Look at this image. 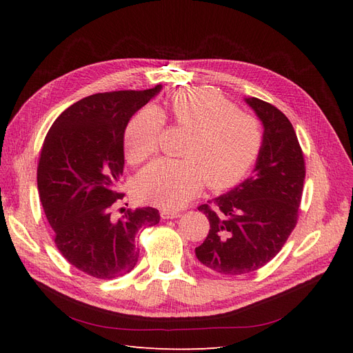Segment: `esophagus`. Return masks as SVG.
<instances>
[{
	"mask_svg": "<svg viewBox=\"0 0 353 353\" xmlns=\"http://www.w3.org/2000/svg\"><path fill=\"white\" fill-rule=\"evenodd\" d=\"M160 216H162L163 219H175V218L181 216V213L175 212V210H170V209H163L162 212H160Z\"/></svg>",
	"mask_w": 353,
	"mask_h": 353,
	"instance_id": "1",
	"label": "esophagus"
}]
</instances>
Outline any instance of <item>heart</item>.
<instances>
[{
	"instance_id": "1",
	"label": "heart",
	"mask_w": 353,
	"mask_h": 353,
	"mask_svg": "<svg viewBox=\"0 0 353 353\" xmlns=\"http://www.w3.org/2000/svg\"><path fill=\"white\" fill-rule=\"evenodd\" d=\"M165 117L191 132L183 160L157 159L137 176V193L159 206L178 209L203 184L222 188L236 183L250 168L262 145L259 121L210 90H183L166 110L153 105L137 112L125 128L126 156L141 163L157 152Z\"/></svg>"
}]
</instances>
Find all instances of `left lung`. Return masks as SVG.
Returning a JSON list of instances; mask_svg holds the SVG:
<instances>
[{"label":"left lung","mask_w":353,"mask_h":353,"mask_svg":"<svg viewBox=\"0 0 353 353\" xmlns=\"http://www.w3.org/2000/svg\"><path fill=\"white\" fill-rule=\"evenodd\" d=\"M263 125V140L252 175L199 206L210 223L197 259L225 275L253 272L281 250L294 230L301 206L305 159L292 122L275 105L245 99Z\"/></svg>","instance_id":"8db88e82"}]
</instances>
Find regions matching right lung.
<instances>
[{"mask_svg":"<svg viewBox=\"0 0 353 353\" xmlns=\"http://www.w3.org/2000/svg\"><path fill=\"white\" fill-rule=\"evenodd\" d=\"M160 88L85 97L57 117L42 144L38 191L54 243L63 258L94 279L131 272L140 256L137 232L160 221L153 208L112 216L114 203L125 196L117 191L125 165V128Z\"/></svg>","mask_w":353,"mask_h":353,"instance_id":"add662e5","label":"right lung"}]
</instances>
